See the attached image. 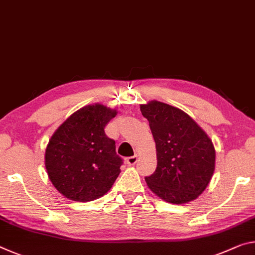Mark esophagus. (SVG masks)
I'll return each mask as SVG.
<instances>
[{"mask_svg": "<svg viewBox=\"0 0 255 255\" xmlns=\"http://www.w3.org/2000/svg\"><path fill=\"white\" fill-rule=\"evenodd\" d=\"M126 161H127L128 165H134L137 161H138V155L135 154L134 156H129V157H127Z\"/></svg>", "mask_w": 255, "mask_h": 255, "instance_id": "34e87169", "label": "esophagus"}]
</instances>
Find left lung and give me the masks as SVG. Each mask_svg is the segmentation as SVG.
<instances>
[{"label": "left lung", "mask_w": 255, "mask_h": 255, "mask_svg": "<svg viewBox=\"0 0 255 255\" xmlns=\"http://www.w3.org/2000/svg\"><path fill=\"white\" fill-rule=\"evenodd\" d=\"M156 147L157 165L145 177L148 188L160 199L184 204L197 199L211 180L216 149L203 129L187 113L153 100L140 104Z\"/></svg>", "instance_id": "obj_1"}]
</instances>
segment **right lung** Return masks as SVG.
I'll return each instance as SVG.
<instances>
[{"instance_id": "1", "label": "right lung", "mask_w": 255, "mask_h": 255, "mask_svg": "<svg viewBox=\"0 0 255 255\" xmlns=\"http://www.w3.org/2000/svg\"><path fill=\"white\" fill-rule=\"evenodd\" d=\"M116 109L90 104L60 125L45 149V168L54 187L67 199L90 202L110 191L120 173L121 157L104 127Z\"/></svg>"}]
</instances>
